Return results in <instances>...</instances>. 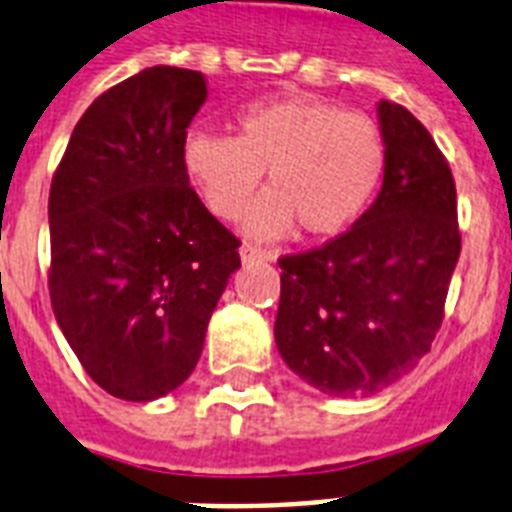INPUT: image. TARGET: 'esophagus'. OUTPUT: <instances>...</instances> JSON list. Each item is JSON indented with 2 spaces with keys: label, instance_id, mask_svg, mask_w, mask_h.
<instances>
[{
  "label": "esophagus",
  "instance_id": "obj_1",
  "mask_svg": "<svg viewBox=\"0 0 512 512\" xmlns=\"http://www.w3.org/2000/svg\"><path fill=\"white\" fill-rule=\"evenodd\" d=\"M239 255H242V263L244 265H252V263H268V260H273V252H265V249H257L252 247V244H242V249H239Z\"/></svg>",
  "mask_w": 512,
  "mask_h": 512
}]
</instances>
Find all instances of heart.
<instances>
[{"mask_svg":"<svg viewBox=\"0 0 512 512\" xmlns=\"http://www.w3.org/2000/svg\"><path fill=\"white\" fill-rule=\"evenodd\" d=\"M181 160L207 210L223 220L242 213L244 234L284 239L294 226L334 236L352 226L384 176V136L368 115L344 112L318 97L265 99L236 115V136L191 131Z\"/></svg>","mask_w":512,"mask_h":512,"instance_id":"heart-1","label":"heart"}]
</instances>
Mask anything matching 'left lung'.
I'll return each instance as SVG.
<instances>
[{
    "mask_svg": "<svg viewBox=\"0 0 512 512\" xmlns=\"http://www.w3.org/2000/svg\"><path fill=\"white\" fill-rule=\"evenodd\" d=\"M384 181L347 234L281 257L276 347L318 392L365 397L413 371L442 326L460 257L450 165L421 120L376 105Z\"/></svg>",
    "mask_w": 512,
    "mask_h": 512,
    "instance_id": "left-lung-1",
    "label": "left lung"
}]
</instances>
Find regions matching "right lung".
<instances>
[{
	"label": "right lung",
	"mask_w": 512,
	"mask_h": 512,
	"mask_svg": "<svg viewBox=\"0 0 512 512\" xmlns=\"http://www.w3.org/2000/svg\"><path fill=\"white\" fill-rule=\"evenodd\" d=\"M202 73L155 65L83 112L49 189L54 318L107 394L152 402L184 384L239 242L181 160Z\"/></svg>",
	"instance_id": "obj_1"
}]
</instances>
